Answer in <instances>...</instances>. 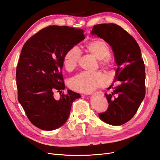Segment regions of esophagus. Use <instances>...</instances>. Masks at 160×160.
Wrapping results in <instances>:
<instances>
[{
  "mask_svg": "<svg viewBox=\"0 0 160 160\" xmlns=\"http://www.w3.org/2000/svg\"><path fill=\"white\" fill-rule=\"evenodd\" d=\"M100 93V94L101 95V94H102V92H100V93Z\"/></svg>",
  "mask_w": 160,
  "mask_h": 160,
  "instance_id": "34e87169",
  "label": "esophagus"
}]
</instances>
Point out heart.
<instances>
[{
	"label": "heart",
	"mask_w": 160,
	"mask_h": 160,
	"mask_svg": "<svg viewBox=\"0 0 160 160\" xmlns=\"http://www.w3.org/2000/svg\"><path fill=\"white\" fill-rule=\"evenodd\" d=\"M86 50L97 59L100 60L99 64L105 68L109 69L113 65V60L110 55V48L105 41L95 40L86 45ZM81 59V52L79 48L73 46L67 50L63 58V65L65 69L71 71L78 65ZM107 83L106 77L99 71H83L72 77L69 81V87L72 90L90 93L95 89L101 88Z\"/></svg>",
	"instance_id": "b5f03b06"
}]
</instances>
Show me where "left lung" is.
Masks as SVG:
<instances>
[{"label": "left lung", "instance_id": "8db88e82", "mask_svg": "<svg viewBox=\"0 0 160 160\" xmlns=\"http://www.w3.org/2000/svg\"><path fill=\"white\" fill-rule=\"evenodd\" d=\"M92 35L102 38L112 47L118 67L114 83L105 93L108 108L99 113L104 122L121 125L136 113L146 95V72L141 50L135 38L122 27L113 23L93 27Z\"/></svg>", "mask_w": 160, "mask_h": 160}]
</instances>
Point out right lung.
I'll list each match as a JSON object with an SVG mask.
<instances>
[{"label":"right lung","instance_id":"right-lung-1","mask_svg":"<svg viewBox=\"0 0 160 160\" xmlns=\"http://www.w3.org/2000/svg\"><path fill=\"white\" fill-rule=\"evenodd\" d=\"M81 28L47 27L23 45L16 71L18 100L28 119L42 130L56 129L69 118L73 101L80 94H65L62 74L63 58L69 48L85 38ZM59 92L60 98L54 93Z\"/></svg>","mask_w":160,"mask_h":160}]
</instances>
